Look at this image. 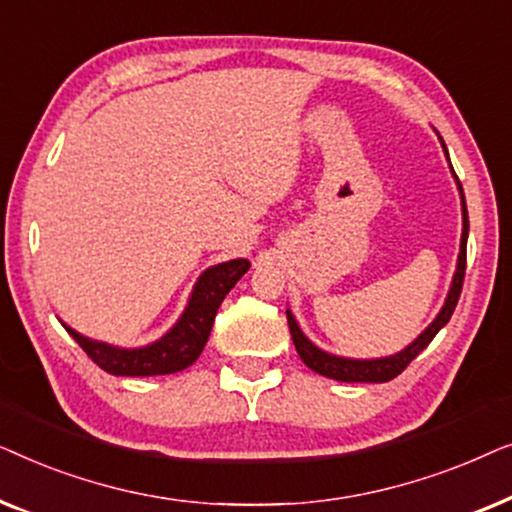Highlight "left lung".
Masks as SVG:
<instances>
[{"instance_id": "8db88e82", "label": "left lung", "mask_w": 512, "mask_h": 512, "mask_svg": "<svg viewBox=\"0 0 512 512\" xmlns=\"http://www.w3.org/2000/svg\"><path fill=\"white\" fill-rule=\"evenodd\" d=\"M443 142V139H440ZM445 149V144H443ZM447 153V149H445ZM450 160V158H447ZM452 167V165H450ZM454 174V170H452ZM457 179V174H454ZM459 193H461V214H464V230H461V247H459V258H457V270H454V279L450 286V293H447L443 310L438 312V317L431 321L429 328L419 335V338L398 352L394 356H384V359H345V356H335L328 354L324 349H319L317 345H312L310 340L305 338V333L300 331L296 317H293L291 310H286V319H289V331L293 338V345H296V352L300 354V359L307 368H312L314 373L331 377V380H340V382H389L394 380L396 375H401L408 363L415 359L419 352H424L429 347V342L436 338V333L443 328L447 321H450L454 307L459 303L461 296V286H464V275H466V240H468V212H466V200H464V191H461V184L457 179Z\"/></svg>"}]
</instances>
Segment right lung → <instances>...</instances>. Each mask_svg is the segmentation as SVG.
Listing matches in <instances>:
<instances>
[{
  "label": "right lung",
  "mask_w": 512,
  "mask_h": 512,
  "mask_svg": "<svg viewBox=\"0 0 512 512\" xmlns=\"http://www.w3.org/2000/svg\"><path fill=\"white\" fill-rule=\"evenodd\" d=\"M247 258H235L219 265H212L202 272L198 284L191 293L184 314L177 324L167 331L163 338L146 347L121 349L107 342L90 340L86 335L67 328V333L79 342V347L93 359L102 370L111 375L125 377H149V375H170L179 373L195 363L205 349L216 310L228 296V291L240 282V277L249 270Z\"/></svg>",
  "instance_id": "obj_1"
}]
</instances>
